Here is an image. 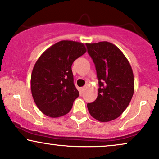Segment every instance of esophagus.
Returning a JSON list of instances; mask_svg holds the SVG:
<instances>
[{"instance_id":"1","label":"esophagus","mask_w":159,"mask_h":159,"mask_svg":"<svg viewBox=\"0 0 159 159\" xmlns=\"http://www.w3.org/2000/svg\"><path fill=\"white\" fill-rule=\"evenodd\" d=\"M86 89H87V87H81V89H80V93H81V94H83L84 93V91L86 90Z\"/></svg>"}]
</instances>
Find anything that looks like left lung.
I'll use <instances>...</instances> for the list:
<instances>
[{"label":"left lung","mask_w":159,"mask_h":159,"mask_svg":"<svg viewBox=\"0 0 159 159\" xmlns=\"http://www.w3.org/2000/svg\"><path fill=\"white\" fill-rule=\"evenodd\" d=\"M98 80L96 100L88 103L93 118L107 122L121 116L134 93V78L129 61L117 47L107 41L86 43Z\"/></svg>","instance_id":"1"}]
</instances>
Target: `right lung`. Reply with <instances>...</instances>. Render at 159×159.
Masks as SVG:
<instances>
[{"instance_id": "add662e5", "label": "right lung", "mask_w": 159, "mask_h": 159, "mask_svg": "<svg viewBox=\"0 0 159 159\" xmlns=\"http://www.w3.org/2000/svg\"><path fill=\"white\" fill-rule=\"evenodd\" d=\"M86 51L82 43L61 41L47 49L36 61L31 75L32 95L46 116L58 118L72 109L79 95L74 84L72 64Z\"/></svg>"}]
</instances>
